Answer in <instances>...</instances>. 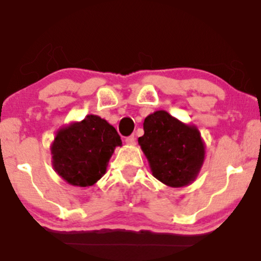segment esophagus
I'll use <instances>...</instances> for the list:
<instances>
[{"instance_id": "esophagus-1", "label": "esophagus", "mask_w": 261, "mask_h": 261, "mask_svg": "<svg viewBox=\"0 0 261 261\" xmlns=\"http://www.w3.org/2000/svg\"><path fill=\"white\" fill-rule=\"evenodd\" d=\"M125 141H126L127 145H135V142H136V137H135L134 135H130V136H127L126 139H125Z\"/></svg>"}]
</instances>
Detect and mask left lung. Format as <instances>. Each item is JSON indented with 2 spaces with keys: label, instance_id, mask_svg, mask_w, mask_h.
<instances>
[{
  "label": "left lung",
  "instance_id": "8db88e82",
  "mask_svg": "<svg viewBox=\"0 0 261 261\" xmlns=\"http://www.w3.org/2000/svg\"><path fill=\"white\" fill-rule=\"evenodd\" d=\"M139 137L154 178L168 187H185L196 178L205 157L199 130L164 110L148 115Z\"/></svg>",
  "mask_w": 261,
  "mask_h": 261
}]
</instances>
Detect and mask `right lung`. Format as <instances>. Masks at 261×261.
I'll return each instance as SVG.
<instances>
[{
	"label": "right lung",
	"mask_w": 261,
	"mask_h": 261,
	"mask_svg": "<svg viewBox=\"0 0 261 261\" xmlns=\"http://www.w3.org/2000/svg\"><path fill=\"white\" fill-rule=\"evenodd\" d=\"M120 145L112 125L88 115L56 135L51 147L54 168L70 184L89 187L103 176L114 149Z\"/></svg>",
	"instance_id": "obj_1"
}]
</instances>
